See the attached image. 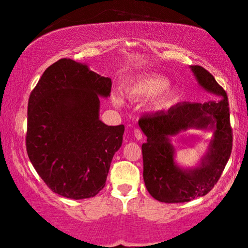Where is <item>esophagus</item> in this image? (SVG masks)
I'll return each mask as SVG.
<instances>
[{
    "label": "esophagus",
    "instance_id": "obj_1",
    "mask_svg": "<svg viewBox=\"0 0 248 248\" xmlns=\"http://www.w3.org/2000/svg\"><path fill=\"white\" fill-rule=\"evenodd\" d=\"M134 136H135L138 140H141V139L143 138V133H142L140 128H134Z\"/></svg>",
    "mask_w": 248,
    "mask_h": 248
}]
</instances>
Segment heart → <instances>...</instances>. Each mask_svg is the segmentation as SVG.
Returning <instances> with one entry per match:
<instances>
[{
	"mask_svg": "<svg viewBox=\"0 0 248 248\" xmlns=\"http://www.w3.org/2000/svg\"><path fill=\"white\" fill-rule=\"evenodd\" d=\"M169 86V80L162 76H148L143 78L135 79L128 81L124 86V93L127 98L134 100H142V99H150L161 94L163 91ZM166 99L168 101L172 99V93H168ZM115 105H121V99L113 98Z\"/></svg>",
	"mask_w": 248,
	"mask_h": 248,
	"instance_id": "heart-1",
	"label": "heart"
}]
</instances>
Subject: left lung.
Masks as SVG:
<instances>
[{"label":"left lung","mask_w":248,"mask_h":248,"mask_svg":"<svg viewBox=\"0 0 248 248\" xmlns=\"http://www.w3.org/2000/svg\"><path fill=\"white\" fill-rule=\"evenodd\" d=\"M201 86L213 93L206 102H179L167 112L143 115L139 120L147 142L142 144L143 179L148 192L163 203H186L205 196L217 184L232 152L233 133L225 90L209 71L192 66ZM213 126L215 139L201 167L182 170L173 163L170 138L189 127Z\"/></svg>","instance_id":"8db88e82"}]
</instances>
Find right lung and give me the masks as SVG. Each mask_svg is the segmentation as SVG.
Instances as JSON below:
<instances>
[{
  "label": "right lung",
  "instance_id": "right-lung-1",
  "mask_svg": "<svg viewBox=\"0 0 248 248\" xmlns=\"http://www.w3.org/2000/svg\"><path fill=\"white\" fill-rule=\"evenodd\" d=\"M109 78L62 58L44 71L28 102L27 153L44 183L71 199L94 197L106 184L124 124L99 120V95L108 96Z\"/></svg>",
  "mask_w": 248,
  "mask_h": 248
}]
</instances>
